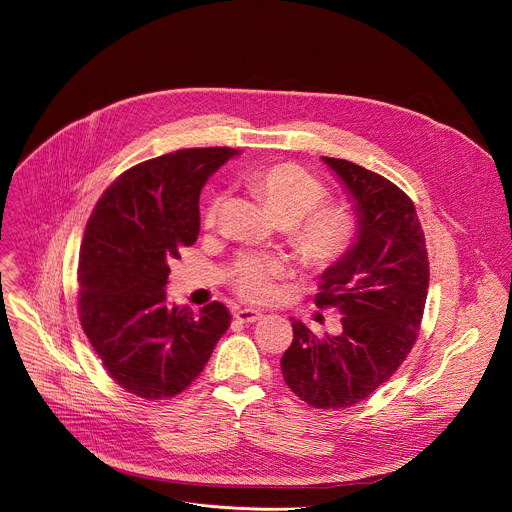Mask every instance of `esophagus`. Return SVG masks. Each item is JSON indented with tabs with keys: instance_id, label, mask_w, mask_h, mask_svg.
<instances>
[{
	"instance_id": "34e87169",
	"label": "esophagus",
	"mask_w": 512,
	"mask_h": 512,
	"mask_svg": "<svg viewBox=\"0 0 512 512\" xmlns=\"http://www.w3.org/2000/svg\"><path fill=\"white\" fill-rule=\"evenodd\" d=\"M235 318H237L241 324H253V322H259V320L263 318V314H261L259 310H249V308H245V310H237V312H235Z\"/></svg>"
}]
</instances>
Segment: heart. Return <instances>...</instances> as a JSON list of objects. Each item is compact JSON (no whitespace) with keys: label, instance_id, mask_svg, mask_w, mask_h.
<instances>
[{"label":"heart","instance_id":"b5f03b06","mask_svg":"<svg viewBox=\"0 0 512 512\" xmlns=\"http://www.w3.org/2000/svg\"><path fill=\"white\" fill-rule=\"evenodd\" d=\"M247 186L263 200L275 221L289 227V245L298 259L314 269H328L342 261L356 241V221L340 204H322L326 186L296 164H273L251 170ZM223 196L216 194L206 210L204 225L212 227ZM287 271L277 257L243 253L231 267L229 279L237 296L265 304L277 294L275 281Z\"/></svg>","mask_w":512,"mask_h":512}]
</instances>
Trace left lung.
Wrapping results in <instances>:
<instances>
[{
    "label": "left lung",
    "instance_id": "obj_1",
    "mask_svg": "<svg viewBox=\"0 0 512 512\" xmlns=\"http://www.w3.org/2000/svg\"><path fill=\"white\" fill-rule=\"evenodd\" d=\"M322 160L356 202L358 235L320 279L318 308L342 314V332L318 338L294 320L281 356L287 387L316 409H346L375 393L411 352L423 318L429 261L413 200L385 176Z\"/></svg>",
    "mask_w": 512,
    "mask_h": 512
}]
</instances>
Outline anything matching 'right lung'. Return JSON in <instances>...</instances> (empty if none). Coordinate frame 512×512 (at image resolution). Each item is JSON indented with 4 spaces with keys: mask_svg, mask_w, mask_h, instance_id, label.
<instances>
[{
    "mask_svg": "<svg viewBox=\"0 0 512 512\" xmlns=\"http://www.w3.org/2000/svg\"><path fill=\"white\" fill-rule=\"evenodd\" d=\"M237 150L190 148L125 170L99 198L79 253L81 326L111 379L141 399L180 395L202 373L231 314L170 306V263L200 231L204 182Z\"/></svg>",
    "mask_w": 512,
    "mask_h": 512,
    "instance_id": "obj_1",
    "label": "right lung"
}]
</instances>
